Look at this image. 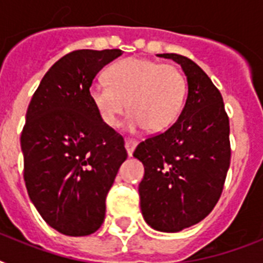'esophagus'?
I'll use <instances>...</instances> for the list:
<instances>
[{"label":"esophagus","mask_w":263,"mask_h":263,"mask_svg":"<svg viewBox=\"0 0 263 263\" xmlns=\"http://www.w3.org/2000/svg\"><path fill=\"white\" fill-rule=\"evenodd\" d=\"M136 144H138V142H136V140L125 139V148H127V153L129 157L132 156V153H134V150H135Z\"/></svg>","instance_id":"obj_1"}]
</instances>
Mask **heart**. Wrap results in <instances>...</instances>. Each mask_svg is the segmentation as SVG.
<instances>
[{
    "label": "heart",
    "instance_id": "obj_1",
    "mask_svg": "<svg viewBox=\"0 0 263 263\" xmlns=\"http://www.w3.org/2000/svg\"><path fill=\"white\" fill-rule=\"evenodd\" d=\"M107 80H95L88 94L99 119L116 127L119 117L129 109L125 125L136 132L150 128L164 131L175 123L183 109L187 83L173 65L140 57L113 64Z\"/></svg>",
    "mask_w": 263,
    "mask_h": 263
}]
</instances>
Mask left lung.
Segmentation results:
<instances>
[{
  "instance_id": "1",
  "label": "left lung",
  "mask_w": 263,
  "mask_h": 263,
  "mask_svg": "<svg viewBox=\"0 0 263 263\" xmlns=\"http://www.w3.org/2000/svg\"><path fill=\"white\" fill-rule=\"evenodd\" d=\"M177 63L188 95L179 119L160 135L138 144L143 164L139 184L144 221L160 232H180L202 221L220 199L231 162L229 119L220 91L192 60L157 54Z\"/></svg>"
}]
</instances>
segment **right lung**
<instances>
[{"label": "right lung", "mask_w": 263, "mask_h": 263, "mask_svg": "<svg viewBox=\"0 0 263 263\" xmlns=\"http://www.w3.org/2000/svg\"><path fill=\"white\" fill-rule=\"evenodd\" d=\"M123 54L76 50L46 72L32 95L20 144L24 181L43 220L67 236H86L102 225L105 199L127 152L124 139L99 119L90 86Z\"/></svg>", "instance_id": "right-lung-1"}]
</instances>
